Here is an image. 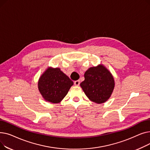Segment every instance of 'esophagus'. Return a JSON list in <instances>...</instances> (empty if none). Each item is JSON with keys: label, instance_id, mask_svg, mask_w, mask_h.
Masks as SVG:
<instances>
[{"label": "esophagus", "instance_id": "34e87169", "mask_svg": "<svg viewBox=\"0 0 150 150\" xmlns=\"http://www.w3.org/2000/svg\"><path fill=\"white\" fill-rule=\"evenodd\" d=\"M80 84V80H76V81H74V84H75V86H79Z\"/></svg>", "mask_w": 150, "mask_h": 150}]
</instances>
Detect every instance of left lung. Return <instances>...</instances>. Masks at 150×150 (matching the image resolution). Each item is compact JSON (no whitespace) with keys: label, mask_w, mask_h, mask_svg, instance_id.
Instances as JSON below:
<instances>
[{"label":"left lung","mask_w":150,"mask_h":150,"mask_svg":"<svg viewBox=\"0 0 150 150\" xmlns=\"http://www.w3.org/2000/svg\"><path fill=\"white\" fill-rule=\"evenodd\" d=\"M115 86L111 72L102 64L90 67L84 74L80 86L88 98L96 103H103L111 97Z\"/></svg>","instance_id":"left-lung-1"}]
</instances>
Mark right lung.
<instances>
[{
	"label": "right lung",
	"mask_w": 150,
	"mask_h": 150,
	"mask_svg": "<svg viewBox=\"0 0 150 150\" xmlns=\"http://www.w3.org/2000/svg\"><path fill=\"white\" fill-rule=\"evenodd\" d=\"M73 84V81L59 68L49 67L39 78L38 89L45 100L58 103Z\"/></svg>",
	"instance_id": "1"
}]
</instances>
